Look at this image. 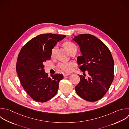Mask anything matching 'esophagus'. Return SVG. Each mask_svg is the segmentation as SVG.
Segmentation results:
<instances>
[{"instance_id": "1", "label": "esophagus", "mask_w": 129, "mask_h": 129, "mask_svg": "<svg viewBox=\"0 0 129 129\" xmlns=\"http://www.w3.org/2000/svg\"><path fill=\"white\" fill-rule=\"evenodd\" d=\"M62 74H63V76L64 77H65V76H68L70 75V74H68V73H63Z\"/></svg>"}]
</instances>
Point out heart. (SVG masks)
I'll list each match as a JSON object with an SVG mask.
<instances>
[{
  "mask_svg": "<svg viewBox=\"0 0 129 129\" xmlns=\"http://www.w3.org/2000/svg\"><path fill=\"white\" fill-rule=\"evenodd\" d=\"M63 46L68 52L74 48H77L76 46L74 43L69 41L65 42L63 43ZM56 46H54L52 48L51 51V57H54L55 56L56 53ZM72 67V64L71 63L61 62L58 64V68L60 69H61L62 71L66 72H69L71 71Z\"/></svg>",
  "mask_w": 129,
  "mask_h": 129,
  "instance_id": "obj_1",
  "label": "heart"
}]
</instances>
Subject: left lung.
Segmentation results:
<instances>
[{"label":"left lung","mask_w":129,"mask_h":129,"mask_svg":"<svg viewBox=\"0 0 129 129\" xmlns=\"http://www.w3.org/2000/svg\"><path fill=\"white\" fill-rule=\"evenodd\" d=\"M79 46L82 55L77 57L82 72L87 71L89 77L79 75L80 81L75 87L77 94L90 102L102 98L113 80L114 61L106 45L95 36L83 34L72 39Z\"/></svg>","instance_id":"8db88e82"}]
</instances>
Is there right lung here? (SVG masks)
<instances>
[{
    "label": "right lung",
    "mask_w": 129,
    "mask_h": 129,
    "mask_svg": "<svg viewBox=\"0 0 129 129\" xmlns=\"http://www.w3.org/2000/svg\"><path fill=\"white\" fill-rule=\"evenodd\" d=\"M66 37L63 35L43 34L27 42L21 50L16 70L23 87L37 102H44L57 93L61 74L49 77L44 71V62L51 58V51L56 43Z\"/></svg>",
    "instance_id": "right-lung-1"
}]
</instances>
